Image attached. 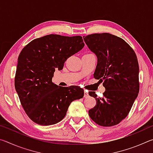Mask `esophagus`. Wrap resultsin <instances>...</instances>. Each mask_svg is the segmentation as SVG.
<instances>
[{
  "instance_id": "esophagus-1",
  "label": "esophagus",
  "mask_w": 153,
  "mask_h": 153,
  "mask_svg": "<svg viewBox=\"0 0 153 153\" xmlns=\"http://www.w3.org/2000/svg\"><path fill=\"white\" fill-rule=\"evenodd\" d=\"M88 97H89L88 92H86V91H85V92H84V98H88Z\"/></svg>"
}]
</instances>
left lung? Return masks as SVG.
Listing matches in <instances>:
<instances>
[{
  "instance_id": "obj_1",
  "label": "left lung",
  "mask_w": 153,
  "mask_h": 153,
  "mask_svg": "<svg viewBox=\"0 0 153 153\" xmlns=\"http://www.w3.org/2000/svg\"><path fill=\"white\" fill-rule=\"evenodd\" d=\"M84 40L97 57L94 77L105 88L102 98L89 92L97 101L89 116L99 126H115L128 116L138 95V59L125 40L111 33H93Z\"/></svg>"
}]
</instances>
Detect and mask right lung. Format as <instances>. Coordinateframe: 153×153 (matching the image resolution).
<instances>
[{
    "instance_id": "add662e5",
    "label": "right lung",
    "mask_w": 153,
    "mask_h": 153,
    "mask_svg": "<svg viewBox=\"0 0 153 153\" xmlns=\"http://www.w3.org/2000/svg\"><path fill=\"white\" fill-rule=\"evenodd\" d=\"M82 37L46 35L33 40L18 57L15 87L21 104L36 123L50 126L65 117L71 102L83 98L79 86L59 87L52 82L69 56L84 48Z\"/></svg>"
}]
</instances>
